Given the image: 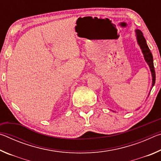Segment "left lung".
Instances as JSON below:
<instances>
[{
  "label": "left lung",
  "mask_w": 161,
  "mask_h": 161,
  "mask_svg": "<svg viewBox=\"0 0 161 161\" xmlns=\"http://www.w3.org/2000/svg\"><path fill=\"white\" fill-rule=\"evenodd\" d=\"M136 36L138 44L139 45L141 51H142L144 59H145L147 64L148 65V67L150 68V70H151L152 76V89L153 86H154L155 82H156V72H155L153 65V55L152 53H151V50H150L148 46L147 45L145 37H143L142 32H141L140 30H136Z\"/></svg>",
  "instance_id": "obj_1"
}]
</instances>
